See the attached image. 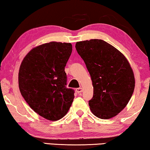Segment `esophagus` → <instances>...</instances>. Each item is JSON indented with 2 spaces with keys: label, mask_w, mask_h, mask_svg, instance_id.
Returning a JSON list of instances; mask_svg holds the SVG:
<instances>
[{
  "label": "esophagus",
  "mask_w": 150,
  "mask_h": 150,
  "mask_svg": "<svg viewBox=\"0 0 150 150\" xmlns=\"http://www.w3.org/2000/svg\"><path fill=\"white\" fill-rule=\"evenodd\" d=\"M76 92H77L78 93H81V92H83V88H81V87L77 88V89H76Z\"/></svg>",
  "instance_id": "1"
}]
</instances>
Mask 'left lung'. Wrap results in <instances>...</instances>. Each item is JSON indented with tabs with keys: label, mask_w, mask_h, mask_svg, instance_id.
Here are the masks:
<instances>
[{
	"label": "left lung",
	"mask_w": 150,
	"mask_h": 150,
	"mask_svg": "<svg viewBox=\"0 0 150 150\" xmlns=\"http://www.w3.org/2000/svg\"><path fill=\"white\" fill-rule=\"evenodd\" d=\"M76 49L91 76L93 96L89 101L98 118L113 117L128 104L134 92V73L122 52L102 40L76 42Z\"/></svg>",
	"instance_id": "left-lung-1"
}]
</instances>
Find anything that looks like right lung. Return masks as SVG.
<instances>
[{
	"label": "right lung",
	"instance_id": "1",
	"mask_svg": "<svg viewBox=\"0 0 150 150\" xmlns=\"http://www.w3.org/2000/svg\"><path fill=\"white\" fill-rule=\"evenodd\" d=\"M71 52L70 43H46L33 48L20 65V93L35 112L48 120L63 118L74 98V91L66 87L65 71Z\"/></svg>",
	"mask_w": 150,
	"mask_h": 150
}]
</instances>
